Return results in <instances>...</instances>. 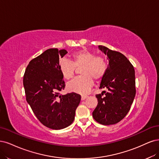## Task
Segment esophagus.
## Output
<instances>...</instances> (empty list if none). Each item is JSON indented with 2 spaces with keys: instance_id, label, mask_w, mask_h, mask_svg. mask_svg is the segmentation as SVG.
<instances>
[{
  "instance_id": "esophagus-1",
  "label": "esophagus",
  "mask_w": 159,
  "mask_h": 159,
  "mask_svg": "<svg viewBox=\"0 0 159 159\" xmlns=\"http://www.w3.org/2000/svg\"><path fill=\"white\" fill-rule=\"evenodd\" d=\"M88 98V96H86V95H83L81 96V100H85L86 98Z\"/></svg>"
}]
</instances>
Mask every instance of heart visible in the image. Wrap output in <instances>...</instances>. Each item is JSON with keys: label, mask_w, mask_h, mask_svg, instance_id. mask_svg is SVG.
<instances>
[{"label": "heart", "mask_w": 159, "mask_h": 159, "mask_svg": "<svg viewBox=\"0 0 159 159\" xmlns=\"http://www.w3.org/2000/svg\"><path fill=\"white\" fill-rule=\"evenodd\" d=\"M107 60L102 56H96L88 50H80L72 55L71 61L63 59L59 67L61 75L66 80L73 78L76 69L80 70L81 76L67 84L70 92L80 94H86L94 84V80L99 81L104 78L107 70Z\"/></svg>", "instance_id": "b5f03b06"}]
</instances>
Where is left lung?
Here are the masks:
<instances>
[{"label": "left lung", "instance_id": "8db88e82", "mask_svg": "<svg viewBox=\"0 0 159 159\" xmlns=\"http://www.w3.org/2000/svg\"><path fill=\"white\" fill-rule=\"evenodd\" d=\"M109 61L107 70L102 79L100 89L108 91L96 94L98 105L93 112L94 119L100 124L109 125L120 121L127 114L134 102L135 89V69L122 53L99 45Z\"/></svg>", "mask_w": 159, "mask_h": 159}]
</instances>
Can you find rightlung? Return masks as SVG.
I'll list each match as a JSON object with an SVG mask.
<instances>
[{"mask_svg":"<svg viewBox=\"0 0 159 159\" xmlns=\"http://www.w3.org/2000/svg\"><path fill=\"white\" fill-rule=\"evenodd\" d=\"M66 53L65 49H47L30 61L23 78L25 98L34 114L43 125L57 130L73 122L81 99L75 93L60 94L65 83L59 58Z\"/></svg>","mask_w":159,"mask_h":159,"instance_id":"1","label":"right lung"}]
</instances>
